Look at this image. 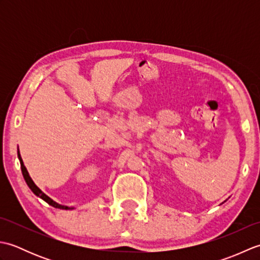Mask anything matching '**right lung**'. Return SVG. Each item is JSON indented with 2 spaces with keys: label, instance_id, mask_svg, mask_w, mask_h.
Segmentation results:
<instances>
[{
  "label": "right lung",
  "instance_id": "right-lung-1",
  "mask_svg": "<svg viewBox=\"0 0 260 260\" xmlns=\"http://www.w3.org/2000/svg\"><path fill=\"white\" fill-rule=\"evenodd\" d=\"M18 156H19V159H20L21 171H22V174H23V178H24V180H25V182H26L27 186L30 187L31 191H32L33 193H35L36 196H38L39 198H41L42 200H45L48 204H50V206H52V207H54V208H58V209H64V210L73 209V208L64 207V206H61V204H59V203H57V202H54V201L52 200V199H50V198H49L48 196H46L45 193H43L40 189H39V187L35 184V182H33V181H32V179L30 178L29 173H27V171H26V169H25V167H24L23 161H22V158H21V155H20V153H19V152H18Z\"/></svg>",
  "mask_w": 260,
  "mask_h": 260
}]
</instances>
